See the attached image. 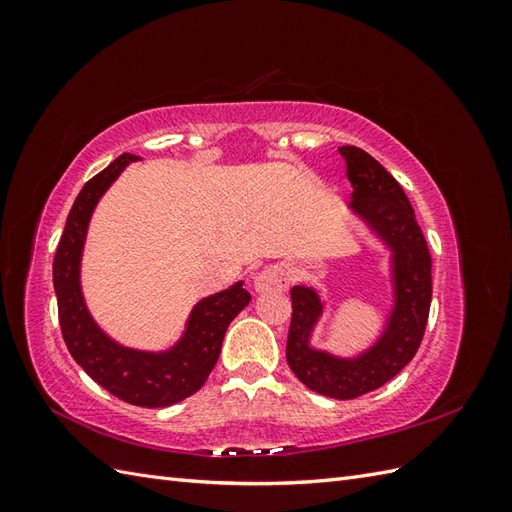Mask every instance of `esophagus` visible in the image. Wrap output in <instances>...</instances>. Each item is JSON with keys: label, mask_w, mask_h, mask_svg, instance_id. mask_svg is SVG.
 <instances>
[{"label": "esophagus", "mask_w": 512, "mask_h": 512, "mask_svg": "<svg viewBox=\"0 0 512 512\" xmlns=\"http://www.w3.org/2000/svg\"><path fill=\"white\" fill-rule=\"evenodd\" d=\"M290 286V273L286 267L275 265L265 271H260L254 277V292L265 294V292H286Z\"/></svg>", "instance_id": "1"}]
</instances>
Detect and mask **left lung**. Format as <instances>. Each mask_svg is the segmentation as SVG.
Segmentation results:
<instances>
[{
	"instance_id": "obj_1",
	"label": "left lung",
	"mask_w": 512,
	"mask_h": 512,
	"mask_svg": "<svg viewBox=\"0 0 512 512\" xmlns=\"http://www.w3.org/2000/svg\"><path fill=\"white\" fill-rule=\"evenodd\" d=\"M339 153L354 190L350 211L391 252L393 307L374 344L354 356H337L312 346L327 305L312 286H294L286 361L307 389L354 399L395 378L421 346L431 305V256L410 200L389 170L359 147L344 145Z\"/></svg>"
}]
</instances>
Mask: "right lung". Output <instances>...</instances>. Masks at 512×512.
I'll return each mask as SVG.
<instances>
[{"label":"right lung","instance_id":"add662e5","mask_svg":"<svg viewBox=\"0 0 512 512\" xmlns=\"http://www.w3.org/2000/svg\"><path fill=\"white\" fill-rule=\"evenodd\" d=\"M141 160L123 153L85 183L68 213L64 235L53 260L61 335L89 378L115 397L141 408H166L194 395L218 363L228 324L252 301L243 282L200 299L177 342L166 350L128 348L102 331L89 314L81 288V258L89 220L104 192L128 164Z\"/></svg>","mask_w":512,"mask_h":512}]
</instances>
